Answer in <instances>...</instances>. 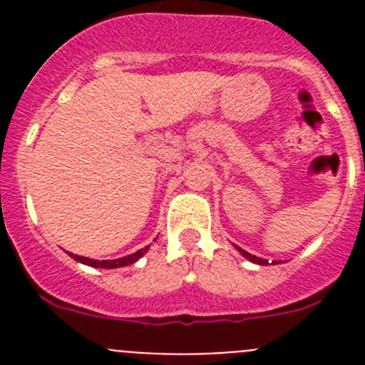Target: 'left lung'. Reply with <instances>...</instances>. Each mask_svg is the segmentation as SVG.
I'll list each match as a JSON object with an SVG mask.
<instances>
[{"mask_svg": "<svg viewBox=\"0 0 365 365\" xmlns=\"http://www.w3.org/2000/svg\"><path fill=\"white\" fill-rule=\"evenodd\" d=\"M243 256H245V257H248V259H250V261H254V263H263V261H265V259H261V257L252 256V254L245 252V250H243Z\"/></svg>", "mask_w": 365, "mask_h": 365, "instance_id": "obj_1", "label": "left lung"}]
</instances>
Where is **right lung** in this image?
I'll return each mask as SVG.
<instances>
[{"instance_id": "obj_1", "label": "right lung", "mask_w": 365, "mask_h": 365, "mask_svg": "<svg viewBox=\"0 0 365 365\" xmlns=\"http://www.w3.org/2000/svg\"><path fill=\"white\" fill-rule=\"evenodd\" d=\"M146 250L148 247L143 248V250H138V252L131 254V256H125V257H120V259H113V261H96V259H89V257L76 256V254H71V256H73L76 261H80V263H86V265L89 267H96V269H118V267H128L131 265V263H135L138 257L144 256Z\"/></svg>"}]
</instances>
